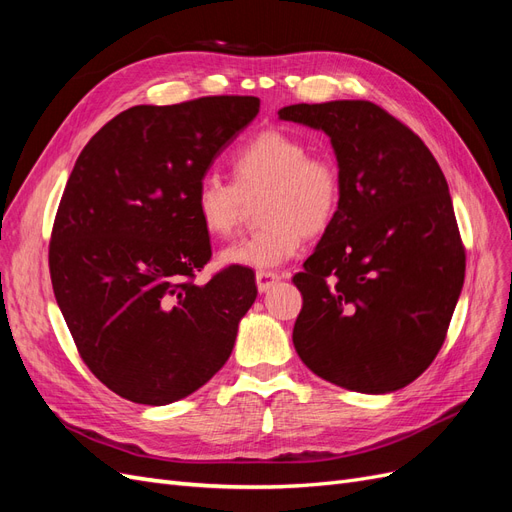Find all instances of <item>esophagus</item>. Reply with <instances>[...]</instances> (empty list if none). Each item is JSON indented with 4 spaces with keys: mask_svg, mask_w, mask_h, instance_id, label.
<instances>
[{
    "mask_svg": "<svg viewBox=\"0 0 512 512\" xmlns=\"http://www.w3.org/2000/svg\"><path fill=\"white\" fill-rule=\"evenodd\" d=\"M280 280H282V277L277 275V273H273V271H258V273H256L258 292H269Z\"/></svg>",
    "mask_w": 512,
    "mask_h": 512,
    "instance_id": "34e87169",
    "label": "esophagus"
}]
</instances>
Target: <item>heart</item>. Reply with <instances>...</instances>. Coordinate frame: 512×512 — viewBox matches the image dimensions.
Wrapping results in <instances>:
<instances>
[{"mask_svg": "<svg viewBox=\"0 0 512 512\" xmlns=\"http://www.w3.org/2000/svg\"><path fill=\"white\" fill-rule=\"evenodd\" d=\"M232 185L207 175L194 192L198 222L211 237H230L245 205L258 199L262 226L252 237L224 247L222 267L271 271L301 252L305 235H318L342 203V173L333 158L309 153L307 141L286 130H265L228 162Z\"/></svg>", "mask_w": 512, "mask_h": 512, "instance_id": "1", "label": "heart"}]
</instances>
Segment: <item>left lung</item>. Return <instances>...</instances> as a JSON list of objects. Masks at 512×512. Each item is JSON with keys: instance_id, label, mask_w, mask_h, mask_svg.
I'll use <instances>...</instances> for the list:
<instances>
[{"instance_id": "obj_1", "label": "left lung", "mask_w": 512, "mask_h": 512, "mask_svg": "<svg viewBox=\"0 0 512 512\" xmlns=\"http://www.w3.org/2000/svg\"><path fill=\"white\" fill-rule=\"evenodd\" d=\"M282 121L331 138L342 203L305 271L292 344L322 380L382 395L436 359L466 275L448 183L404 123L365 100L290 104Z\"/></svg>"}]
</instances>
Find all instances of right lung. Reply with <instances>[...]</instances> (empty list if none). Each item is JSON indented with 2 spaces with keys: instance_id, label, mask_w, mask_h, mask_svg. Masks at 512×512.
<instances>
[{
  "instance_id": "add662e5",
  "label": "right lung",
  "mask_w": 512,
  "mask_h": 512,
  "mask_svg": "<svg viewBox=\"0 0 512 512\" xmlns=\"http://www.w3.org/2000/svg\"><path fill=\"white\" fill-rule=\"evenodd\" d=\"M260 111L254 96L141 104L94 134L53 226L57 305L83 361L113 393L166 406L209 382L256 301L250 269L192 282L211 258L194 192Z\"/></svg>"
}]
</instances>
